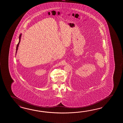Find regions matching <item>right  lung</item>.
I'll use <instances>...</instances> for the list:
<instances>
[{"label":"right lung","mask_w":123,"mask_h":123,"mask_svg":"<svg viewBox=\"0 0 123 123\" xmlns=\"http://www.w3.org/2000/svg\"><path fill=\"white\" fill-rule=\"evenodd\" d=\"M21 34H20V36H19V41L18 43V44H17V47H16V53L17 52V50H18V47L19 44V43H20V41H21Z\"/></svg>","instance_id":"right-lung-1"}]
</instances>
